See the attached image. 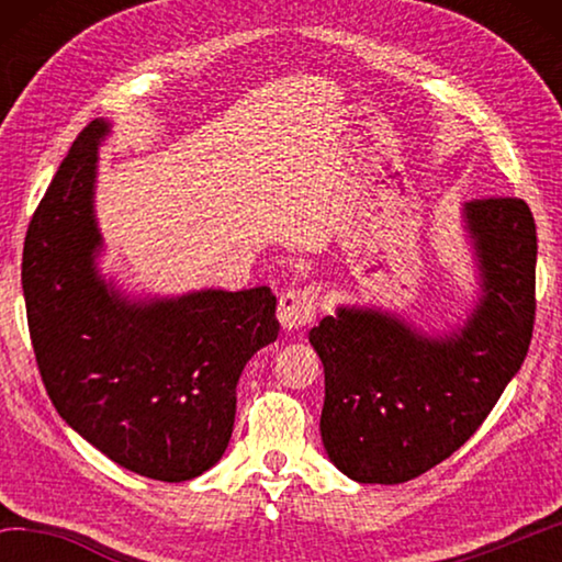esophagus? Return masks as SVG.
<instances>
[{
	"label": "esophagus",
	"mask_w": 562,
	"mask_h": 562,
	"mask_svg": "<svg viewBox=\"0 0 562 562\" xmlns=\"http://www.w3.org/2000/svg\"><path fill=\"white\" fill-rule=\"evenodd\" d=\"M317 315V290L315 288H292L280 294L278 319L284 331L310 325Z\"/></svg>",
	"instance_id": "1"
}]
</instances>
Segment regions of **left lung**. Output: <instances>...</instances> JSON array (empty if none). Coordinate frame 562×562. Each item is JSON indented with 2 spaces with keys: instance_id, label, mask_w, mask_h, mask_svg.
<instances>
[{
  "instance_id": "1",
  "label": "left lung",
  "mask_w": 562,
  "mask_h": 562,
  "mask_svg": "<svg viewBox=\"0 0 562 562\" xmlns=\"http://www.w3.org/2000/svg\"><path fill=\"white\" fill-rule=\"evenodd\" d=\"M471 294L441 327L339 304L310 331L325 367L319 434L357 483H404L461 449L518 374L536 319V223L518 198L461 205Z\"/></svg>"
}]
</instances>
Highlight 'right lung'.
<instances>
[{
	"label": "right lung",
	"mask_w": 562,
	"mask_h": 562,
	"mask_svg": "<svg viewBox=\"0 0 562 562\" xmlns=\"http://www.w3.org/2000/svg\"><path fill=\"white\" fill-rule=\"evenodd\" d=\"M113 121L74 140L24 240L26 319L52 404L113 463L178 483L223 459L247 361L278 339V297L250 290L128 292L101 270L99 150Z\"/></svg>",
	"instance_id": "1"
}]
</instances>
